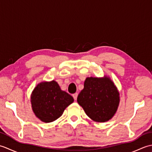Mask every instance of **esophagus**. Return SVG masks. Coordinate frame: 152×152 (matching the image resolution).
I'll use <instances>...</instances> for the list:
<instances>
[{
	"instance_id": "1",
	"label": "esophagus",
	"mask_w": 152,
	"mask_h": 152,
	"mask_svg": "<svg viewBox=\"0 0 152 152\" xmlns=\"http://www.w3.org/2000/svg\"><path fill=\"white\" fill-rule=\"evenodd\" d=\"M72 96H73L74 99V100H76V99H77V97H78V93H74V94H73Z\"/></svg>"
}]
</instances>
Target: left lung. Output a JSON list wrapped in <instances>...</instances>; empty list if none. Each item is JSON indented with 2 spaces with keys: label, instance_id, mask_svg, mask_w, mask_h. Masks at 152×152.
Returning a JSON list of instances; mask_svg holds the SVG:
<instances>
[{
  "label": "left lung",
  "instance_id": "obj_1",
  "mask_svg": "<svg viewBox=\"0 0 152 152\" xmlns=\"http://www.w3.org/2000/svg\"><path fill=\"white\" fill-rule=\"evenodd\" d=\"M78 104L93 120L105 122L110 119L117 110L119 93L110 80L87 78L84 88L77 98Z\"/></svg>",
  "mask_w": 152,
  "mask_h": 152
}]
</instances>
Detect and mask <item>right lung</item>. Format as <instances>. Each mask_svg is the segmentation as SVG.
Wrapping results in <instances>:
<instances>
[{
	"mask_svg": "<svg viewBox=\"0 0 152 152\" xmlns=\"http://www.w3.org/2000/svg\"><path fill=\"white\" fill-rule=\"evenodd\" d=\"M73 101L72 96L62 91L56 81L39 83L31 95L33 112L45 123L52 122L60 118L64 109Z\"/></svg>",
	"mask_w": 152,
	"mask_h": 152,
	"instance_id": "obj_1",
	"label": "right lung"
}]
</instances>
